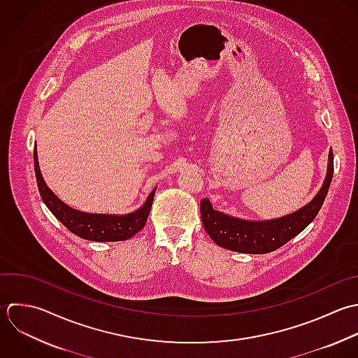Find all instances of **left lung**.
<instances>
[{
  "label": "left lung",
  "instance_id": "left-lung-1",
  "mask_svg": "<svg viewBox=\"0 0 358 358\" xmlns=\"http://www.w3.org/2000/svg\"><path fill=\"white\" fill-rule=\"evenodd\" d=\"M334 177V152H329L327 180L317 196L300 210L269 222H247L215 210L208 199L201 201V217L209 237L220 247L243 254H268L300 234L318 215Z\"/></svg>",
  "mask_w": 358,
  "mask_h": 358
}]
</instances>
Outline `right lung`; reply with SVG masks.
Here are the masks:
<instances>
[{"label": "right lung", "mask_w": 358, "mask_h": 358, "mask_svg": "<svg viewBox=\"0 0 358 358\" xmlns=\"http://www.w3.org/2000/svg\"><path fill=\"white\" fill-rule=\"evenodd\" d=\"M33 159H34V173H36L37 187H38V192L41 195L43 202L50 209V212L75 236L83 240L101 241V243L124 241L135 236L146 224L156 189L150 192L145 205L141 209L129 215L115 216V215L85 213V212H79L69 208L68 205L61 202L52 194L51 189H48L38 169L36 149L33 152Z\"/></svg>", "instance_id": "right-lung-1"}]
</instances>
